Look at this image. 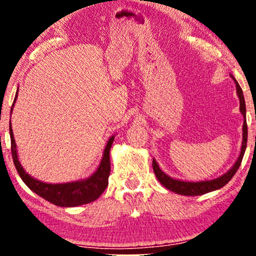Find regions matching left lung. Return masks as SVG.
Here are the masks:
<instances>
[{
    "instance_id": "8db88e82",
    "label": "left lung",
    "mask_w": 256,
    "mask_h": 256,
    "mask_svg": "<svg viewBox=\"0 0 256 256\" xmlns=\"http://www.w3.org/2000/svg\"><path fill=\"white\" fill-rule=\"evenodd\" d=\"M231 78L234 79V84H236V91L240 98V113H242L243 118H244V122H243L242 148H240V154L238 158H237L234 165L232 166L231 168L225 173V174L220 176V177L216 179H212V180H204V182H185V180H179V179H173L170 177V176H167L165 172L161 171L156 161L152 158V170H154V173L155 176H156L158 180L164 186L167 188V189L171 190V192L180 194V195H185V196H198V195H204V194L214 192V190H218L220 188H222L224 185L228 184L232 179V177L234 176V173L237 172V170L240 168L243 155H244V152L246 148L248 128H246V102H244V96H243V91L240 89V84L237 83V80L234 79V76H231Z\"/></svg>"
}]
</instances>
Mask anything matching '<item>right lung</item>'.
Returning <instances> with one entry per match:
<instances>
[{"label": "right lung", "instance_id": "obj_1", "mask_svg": "<svg viewBox=\"0 0 256 256\" xmlns=\"http://www.w3.org/2000/svg\"><path fill=\"white\" fill-rule=\"evenodd\" d=\"M16 98L18 92L16 95V98H14V104H16ZM13 106H12L10 110H13ZM10 134L12 156H13L14 165H16V168L18 173H19L20 178L22 179V182L30 188L32 192H36L37 195H40V198L46 200V201L52 202V204L60 206V207H76V206L90 204V202L98 200L101 196V194L104 192L106 188H107L108 177H110V150L112 144H113L114 136H112L108 140L104 150V156H102L101 162H100L98 170L89 178L82 179V180L77 182H68V183L48 184L31 177L28 173L25 172L22 166L20 165L19 158H18L16 140H14L10 122Z\"/></svg>", "mask_w": 256, "mask_h": 256}]
</instances>
